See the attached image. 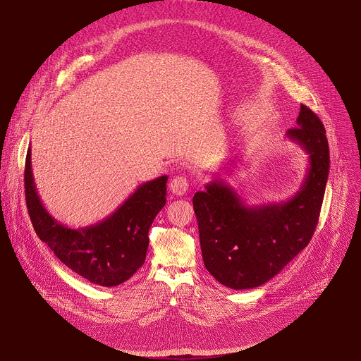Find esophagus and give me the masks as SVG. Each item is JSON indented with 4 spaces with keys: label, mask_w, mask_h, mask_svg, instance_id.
Wrapping results in <instances>:
<instances>
[{
    "label": "esophagus",
    "mask_w": 361,
    "mask_h": 361,
    "mask_svg": "<svg viewBox=\"0 0 361 361\" xmlns=\"http://www.w3.org/2000/svg\"><path fill=\"white\" fill-rule=\"evenodd\" d=\"M170 190L174 195H184L188 191V180L183 176L174 177L170 183Z\"/></svg>",
    "instance_id": "obj_1"
}]
</instances>
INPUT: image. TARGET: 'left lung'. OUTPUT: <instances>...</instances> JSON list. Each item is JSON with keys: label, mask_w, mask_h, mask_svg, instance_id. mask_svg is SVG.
<instances>
[{"label": "left lung", "mask_w": 361, "mask_h": 361, "mask_svg": "<svg viewBox=\"0 0 361 361\" xmlns=\"http://www.w3.org/2000/svg\"><path fill=\"white\" fill-rule=\"evenodd\" d=\"M287 137L308 154L305 178L287 201L248 207L221 178L192 197L204 266L226 287L245 290L267 283L314 234L330 170L326 130L301 104L297 127Z\"/></svg>", "instance_id": "1"}]
</instances>
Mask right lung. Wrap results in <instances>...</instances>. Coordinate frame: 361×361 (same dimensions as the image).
<instances>
[{"label":"right lung","instance_id":"1","mask_svg":"<svg viewBox=\"0 0 361 361\" xmlns=\"http://www.w3.org/2000/svg\"><path fill=\"white\" fill-rule=\"evenodd\" d=\"M167 176L147 181L107 219L92 226L70 228L42 205L27 151L24 185L28 214L39 240L57 259L88 281L114 287L127 281L145 262L148 230L166 205Z\"/></svg>","mask_w":361,"mask_h":361}]
</instances>
